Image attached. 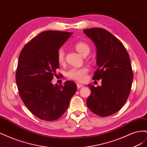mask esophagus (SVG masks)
<instances>
[{
  "instance_id": "esophagus-1",
  "label": "esophagus",
  "mask_w": 147,
  "mask_h": 147,
  "mask_svg": "<svg viewBox=\"0 0 147 147\" xmlns=\"http://www.w3.org/2000/svg\"><path fill=\"white\" fill-rule=\"evenodd\" d=\"M77 88H83L84 86V85L82 84H80V83H77Z\"/></svg>"
}]
</instances>
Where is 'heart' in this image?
<instances>
[{"mask_svg":"<svg viewBox=\"0 0 147 147\" xmlns=\"http://www.w3.org/2000/svg\"><path fill=\"white\" fill-rule=\"evenodd\" d=\"M76 50L84 56L90 52V47L86 43L80 42L75 45ZM57 59L59 64H63L65 61V51L63 48H60L57 51ZM88 72V69L86 67L81 68L72 67L67 72V77L69 79L74 80L78 82H83L86 79V75Z\"/></svg>","mask_w":147,"mask_h":147,"instance_id":"obj_1","label":"heart"}]
</instances>
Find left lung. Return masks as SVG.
<instances>
[{"label":"left lung","instance_id":"8db88e82","mask_svg":"<svg viewBox=\"0 0 147 147\" xmlns=\"http://www.w3.org/2000/svg\"><path fill=\"white\" fill-rule=\"evenodd\" d=\"M83 32L96 47L98 66L93 80H102V85L89 84L91 91L86 104L100 117H108L121 109L130 94L133 72L129 56L123 43L102 28L84 29Z\"/></svg>","mask_w":147,"mask_h":147}]
</instances>
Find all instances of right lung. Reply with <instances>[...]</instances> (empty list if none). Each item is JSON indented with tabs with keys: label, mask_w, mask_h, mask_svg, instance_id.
Instances as JSON below:
<instances>
[{
	"label": "right lung",
	"mask_w": 147,
	"mask_h": 147,
	"mask_svg": "<svg viewBox=\"0 0 147 147\" xmlns=\"http://www.w3.org/2000/svg\"><path fill=\"white\" fill-rule=\"evenodd\" d=\"M72 32L44 31L22 49L16 73V82L21 98L27 108L38 118L53 121L67 109L77 91L73 82L64 86L51 80L59 64L57 51Z\"/></svg>",
	"instance_id": "right-lung-1"
}]
</instances>
